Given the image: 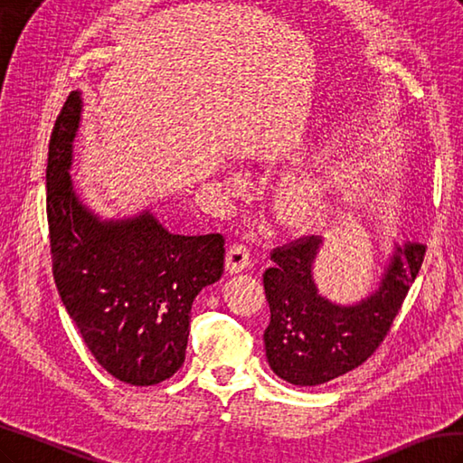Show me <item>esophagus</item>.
<instances>
[{
	"label": "esophagus",
	"instance_id": "34e87169",
	"mask_svg": "<svg viewBox=\"0 0 463 463\" xmlns=\"http://www.w3.org/2000/svg\"><path fill=\"white\" fill-rule=\"evenodd\" d=\"M251 263V253L250 247L243 243H233L228 250V259H225V267H228L230 273H241Z\"/></svg>",
	"mask_w": 463,
	"mask_h": 463
}]
</instances>
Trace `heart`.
<instances>
[{
  "instance_id": "heart-1",
  "label": "heart",
  "mask_w": 463,
  "mask_h": 463,
  "mask_svg": "<svg viewBox=\"0 0 463 463\" xmlns=\"http://www.w3.org/2000/svg\"><path fill=\"white\" fill-rule=\"evenodd\" d=\"M342 183L340 165L318 159L297 168L277 194V210L290 225H308L328 216Z\"/></svg>"
}]
</instances>
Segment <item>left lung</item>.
<instances>
[{
  "label": "left lung",
  "instance_id": "8db88e82",
  "mask_svg": "<svg viewBox=\"0 0 463 463\" xmlns=\"http://www.w3.org/2000/svg\"><path fill=\"white\" fill-rule=\"evenodd\" d=\"M322 238L277 247L263 275L270 322L263 334L267 362L292 385L317 387L362 365L375 352L424 261L426 245L394 243L379 287L355 304L322 297L312 267Z\"/></svg>",
  "mask_w": 463,
  "mask_h": 463
}]
</instances>
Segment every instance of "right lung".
<instances>
[{
  "instance_id": "right-lung-1",
  "label": "right lung",
  "mask_w": 463,
  "mask_h": 463,
  "mask_svg": "<svg viewBox=\"0 0 463 463\" xmlns=\"http://www.w3.org/2000/svg\"><path fill=\"white\" fill-rule=\"evenodd\" d=\"M82 99L56 118L47 161V220L61 300L96 362L135 387L156 385L184 364L190 308L223 273V235L171 233L143 210L101 220L78 198L71 166Z\"/></svg>"
}]
</instances>
